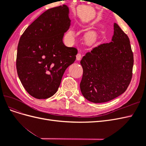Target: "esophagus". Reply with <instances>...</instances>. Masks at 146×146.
Listing matches in <instances>:
<instances>
[{"mask_svg": "<svg viewBox=\"0 0 146 146\" xmlns=\"http://www.w3.org/2000/svg\"><path fill=\"white\" fill-rule=\"evenodd\" d=\"M82 56L81 54H80V53H78V54H77V55H76V58H77V60H78V61H80V60L82 59Z\"/></svg>", "mask_w": 146, "mask_h": 146, "instance_id": "obj_1", "label": "esophagus"}]
</instances>
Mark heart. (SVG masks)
Here are the masks:
<instances>
[{"label":"heart","instance_id":"1","mask_svg":"<svg viewBox=\"0 0 146 146\" xmlns=\"http://www.w3.org/2000/svg\"><path fill=\"white\" fill-rule=\"evenodd\" d=\"M68 35H69V36H72L73 35H74V31L72 30H70L68 32ZM88 38H89L90 40H93V39H94V35L92 33L89 34V35H88Z\"/></svg>","mask_w":146,"mask_h":146}]
</instances>
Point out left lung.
Returning <instances> with one entry per match:
<instances>
[{
	"mask_svg": "<svg viewBox=\"0 0 146 146\" xmlns=\"http://www.w3.org/2000/svg\"><path fill=\"white\" fill-rule=\"evenodd\" d=\"M133 61L129 38L114 23L111 42L94 47L80 61L83 96L91 102L104 103L123 94L131 80Z\"/></svg>",
	"mask_w": 146,
	"mask_h": 146,
	"instance_id": "1",
	"label": "left lung"
}]
</instances>
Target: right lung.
Masks as SVG:
<instances>
[{
    "instance_id": "right-lung-1",
    "label": "right lung",
    "mask_w": 146,
    "mask_h": 146,
    "mask_svg": "<svg viewBox=\"0 0 146 146\" xmlns=\"http://www.w3.org/2000/svg\"><path fill=\"white\" fill-rule=\"evenodd\" d=\"M70 25L69 8L63 5L44 12L21 35L17 72L25 90L35 98L54 95L65 70L76 59L77 48L66 47L63 42Z\"/></svg>"
}]
</instances>
